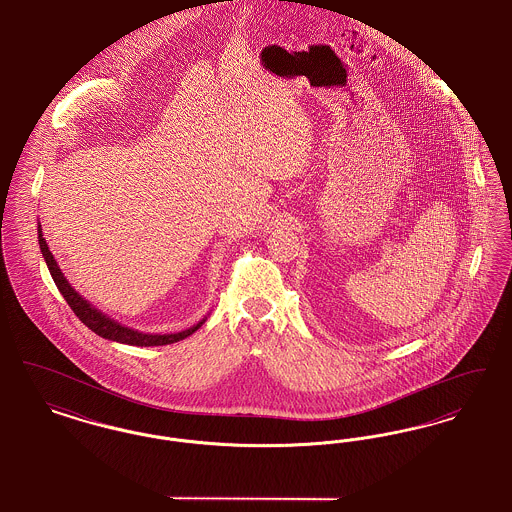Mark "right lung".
I'll list each match as a JSON object with an SVG mask.
<instances>
[{
    "label": "right lung",
    "mask_w": 512,
    "mask_h": 512,
    "mask_svg": "<svg viewBox=\"0 0 512 512\" xmlns=\"http://www.w3.org/2000/svg\"><path fill=\"white\" fill-rule=\"evenodd\" d=\"M38 244L42 249V255L46 259V265L49 268V274L57 286V290L65 297V301L69 303V307L73 309L74 315L80 318L92 332H96L101 338L111 341H119V343H126V345H138V347H153V345H169L174 341L184 340L188 336H192L197 328L203 326V322L207 317L201 318L197 324L188 330L176 332V334H146V332H138L134 328H128L121 324L115 318L107 317L105 313H101L96 309L86 297H82L80 293L74 290L73 286L69 284V280L65 278V274L61 272V268L57 265L53 253L49 251L46 238L42 234V224H38Z\"/></svg>",
    "instance_id": "right-lung-1"
}]
</instances>
